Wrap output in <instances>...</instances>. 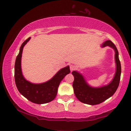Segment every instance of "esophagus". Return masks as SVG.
Wrapping results in <instances>:
<instances>
[{"label":"esophagus","instance_id":"34e87169","mask_svg":"<svg viewBox=\"0 0 131 131\" xmlns=\"http://www.w3.org/2000/svg\"><path fill=\"white\" fill-rule=\"evenodd\" d=\"M75 69V66L73 65H70V70L71 72L73 71Z\"/></svg>","mask_w":131,"mask_h":131}]
</instances>
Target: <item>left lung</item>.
<instances>
[{
	"instance_id": "8db88e82",
	"label": "left lung",
	"mask_w": 131,
	"mask_h": 131,
	"mask_svg": "<svg viewBox=\"0 0 131 131\" xmlns=\"http://www.w3.org/2000/svg\"><path fill=\"white\" fill-rule=\"evenodd\" d=\"M101 46L102 47L109 46L115 51L116 72L111 83L103 87L94 88L88 85L80 73L76 71H73L72 73L74 78L73 87L76 97L81 102L90 105H98L113 95L118 87L120 80L121 67L118 58V52L116 46L112 41L107 40Z\"/></svg>"
}]
</instances>
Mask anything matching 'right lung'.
Returning <instances> with one entry per match:
<instances>
[{
    "label": "right lung",
    "mask_w": 131,
    "mask_h": 131,
    "mask_svg": "<svg viewBox=\"0 0 131 131\" xmlns=\"http://www.w3.org/2000/svg\"><path fill=\"white\" fill-rule=\"evenodd\" d=\"M30 39V37H29L22 44L19 54L15 59L14 66L15 84L21 94L29 101L36 104L48 103L55 99L61 81L70 73L69 66L61 69L51 79L45 83L34 84L26 80L22 73L21 62L23 48Z\"/></svg>",
    "instance_id": "1"
}]
</instances>
